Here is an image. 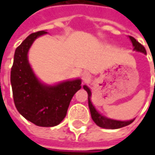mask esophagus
<instances>
[{"label": "esophagus", "mask_w": 155, "mask_h": 155, "mask_svg": "<svg viewBox=\"0 0 155 155\" xmlns=\"http://www.w3.org/2000/svg\"><path fill=\"white\" fill-rule=\"evenodd\" d=\"M81 79H82V81H90V79H91V74L88 73V72H83L82 74H81Z\"/></svg>", "instance_id": "34e87169"}]
</instances>
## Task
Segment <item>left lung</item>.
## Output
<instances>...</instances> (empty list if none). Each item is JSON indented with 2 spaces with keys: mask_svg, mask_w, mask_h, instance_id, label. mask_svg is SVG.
<instances>
[{
  "mask_svg": "<svg viewBox=\"0 0 155 155\" xmlns=\"http://www.w3.org/2000/svg\"><path fill=\"white\" fill-rule=\"evenodd\" d=\"M129 39L131 40L132 45H133V47H134V51L140 52V53H143V54H146V50H145V48L143 47L138 41H137L136 38H134L133 37H130V36H129ZM83 89H84V90L87 91V93H88V103H89V108H90V111H91V118H92V120L95 122V124H96L97 126H99V127H102V128H106V129H117V128H120V127H126V126L130 125V124L135 120V118H134V119H131V120L121 121V120H117V119L108 118L107 117L103 116L101 113H100V112L96 109V108L93 106V104H92V102H91V91L90 88H89L87 85H83Z\"/></svg>",
  "mask_w": 155,
  "mask_h": 155,
  "instance_id": "8db88e82",
  "label": "left lung"
}]
</instances>
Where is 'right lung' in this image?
<instances>
[{
    "label": "right lung",
    "mask_w": 155,
    "mask_h": 155,
    "mask_svg": "<svg viewBox=\"0 0 155 155\" xmlns=\"http://www.w3.org/2000/svg\"><path fill=\"white\" fill-rule=\"evenodd\" d=\"M47 33L45 30L32 33L16 48L11 83L19 114L38 127H49L57 126L65 117L72 98L81 88V80H67L49 85L36 76L28 54L34 41Z\"/></svg>",
    "instance_id": "add662e5"
}]
</instances>
